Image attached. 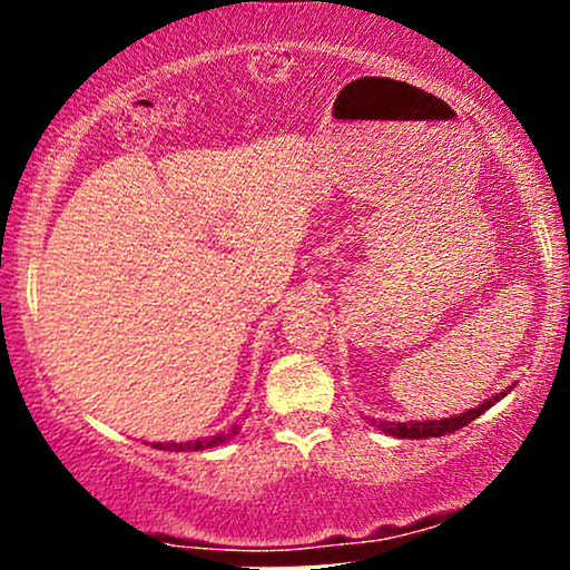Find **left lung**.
I'll return each mask as SVG.
<instances>
[{
  "label": "left lung",
  "mask_w": 570,
  "mask_h": 570,
  "mask_svg": "<svg viewBox=\"0 0 570 570\" xmlns=\"http://www.w3.org/2000/svg\"><path fill=\"white\" fill-rule=\"evenodd\" d=\"M512 391V385H509L507 391H501V394L485 399L482 404H476V407L466 410V412H458V415H450V417H442V421H407V423H396V421H372L367 417L370 423H375L377 429L385 431V434L391 436H399V440H429V436H444V434H453V431L463 429L466 423H472L474 417H480L482 412L493 407L495 402H501L503 396Z\"/></svg>",
  "instance_id": "1"
}]
</instances>
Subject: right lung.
Returning a JSON list of instances; mask_svg holds the SVG:
<instances>
[{"label":"right lung","mask_w":570,"mask_h":570,"mask_svg":"<svg viewBox=\"0 0 570 570\" xmlns=\"http://www.w3.org/2000/svg\"><path fill=\"white\" fill-rule=\"evenodd\" d=\"M238 431H240L238 423H235L230 431H219V434H214V436H200V440H189V442H155L153 448L171 450V453H193V450H212V448H217V444L230 440V436L238 434Z\"/></svg>","instance_id":"1"}]
</instances>
